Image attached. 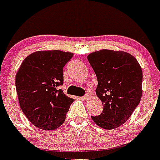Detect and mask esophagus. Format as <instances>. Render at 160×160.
Segmentation results:
<instances>
[{
  "label": "esophagus",
  "mask_w": 160,
  "mask_h": 160,
  "mask_svg": "<svg viewBox=\"0 0 160 160\" xmlns=\"http://www.w3.org/2000/svg\"><path fill=\"white\" fill-rule=\"evenodd\" d=\"M90 96H91V94H90V93H86L85 95V96H83L82 99L83 100H87L89 98V97H90Z\"/></svg>",
  "instance_id": "obj_1"
}]
</instances>
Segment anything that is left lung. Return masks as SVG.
Returning <instances> with one entry per match:
<instances>
[{"label": "left lung", "mask_w": 160, "mask_h": 160, "mask_svg": "<svg viewBox=\"0 0 160 160\" xmlns=\"http://www.w3.org/2000/svg\"><path fill=\"white\" fill-rule=\"evenodd\" d=\"M87 58L98 81L96 95L104 105L102 112L91 118L102 128H116L139 104L142 69L133 56L122 51L102 49L90 53Z\"/></svg>", "instance_id": "1"}]
</instances>
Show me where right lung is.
Masks as SVG:
<instances>
[{"mask_svg":"<svg viewBox=\"0 0 160 160\" xmlns=\"http://www.w3.org/2000/svg\"><path fill=\"white\" fill-rule=\"evenodd\" d=\"M73 53L59 50L38 51L27 57L16 75L21 109L34 126L53 130L64 123L74 102L59 86L64 84L63 68Z\"/></svg>","mask_w":160,"mask_h":160,"instance_id":"1","label":"right lung"}]
</instances>
